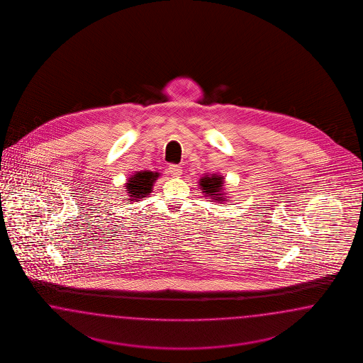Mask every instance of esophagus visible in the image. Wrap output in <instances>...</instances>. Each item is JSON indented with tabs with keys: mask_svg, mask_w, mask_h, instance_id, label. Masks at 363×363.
<instances>
[{
	"mask_svg": "<svg viewBox=\"0 0 363 363\" xmlns=\"http://www.w3.org/2000/svg\"><path fill=\"white\" fill-rule=\"evenodd\" d=\"M169 173L173 177H179L182 174V166L169 165Z\"/></svg>",
	"mask_w": 363,
	"mask_h": 363,
	"instance_id": "1",
	"label": "esophagus"
}]
</instances>
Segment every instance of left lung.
Masks as SVG:
<instances>
[{
  "mask_svg": "<svg viewBox=\"0 0 363 363\" xmlns=\"http://www.w3.org/2000/svg\"><path fill=\"white\" fill-rule=\"evenodd\" d=\"M199 186L202 187V193L205 194V197H209L210 199H216V201H226L223 191V177L213 174V176H205L201 178L199 181Z\"/></svg>",
  "mask_w": 363,
  "mask_h": 363,
  "instance_id": "obj_1",
  "label": "left lung"
}]
</instances>
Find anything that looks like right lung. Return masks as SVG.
I'll return each instance as SVG.
<instances>
[{
    "label": "right lung",
    "instance_id": "right-lung-1",
    "mask_svg": "<svg viewBox=\"0 0 363 363\" xmlns=\"http://www.w3.org/2000/svg\"><path fill=\"white\" fill-rule=\"evenodd\" d=\"M160 177V173L153 172H138L134 176L130 177L125 185L128 191L129 199L128 201H138L141 198L146 197L152 193V187L155 179Z\"/></svg>",
    "mask_w": 363,
    "mask_h": 363
}]
</instances>
